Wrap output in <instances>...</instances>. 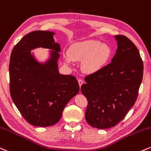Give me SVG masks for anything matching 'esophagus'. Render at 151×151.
I'll list each match as a JSON object with an SVG mask.
<instances>
[{"label": "esophagus", "instance_id": "34e87169", "mask_svg": "<svg viewBox=\"0 0 151 151\" xmlns=\"http://www.w3.org/2000/svg\"><path fill=\"white\" fill-rule=\"evenodd\" d=\"M78 82H79V86L81 87V85L83 84V81H82V79H79V80H78Z\"/></svg>", "mask_w": 151, "mask_h": 151}]
</instances>
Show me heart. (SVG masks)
Here are the masks:
<instances>
[{
	"label": "heart",
	"instance_id": "b5f03b06",
	"mask_svg": "<svg viewBox=\"0 0 151 151\" xmlns=\"http://www.w3.org/2000/svg\"><path fill=\"white\" fill-rule=\"evenodd\" d=\"M70 55L65 54L67 64L73 60L83 61L81 69L86 74H94L105 66L111 55V50L108 45L96 40H88L76 43L70 47Z\"/></svg>",
	"mask_w": 151,
	"mask_h": 151
}]
</instances>
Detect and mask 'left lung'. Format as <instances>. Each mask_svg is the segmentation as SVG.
Masks as SVG:
<instances>
[{
  "instance_id": "obj_1",
  "label": "left lung",
  "mask_w": 151,
  "mask_h": 151,
  "mask_svg": "<svg viewBox=\"0 0 151 151\" xmlns=\"http://www.w3.org/2000/svg\"><path fill=\"white\" fill-rule=\"evenodd\" d=\"M117 49L111 63L85 77L81 91L87 99L85 118L93 127L108 129L122 120L134 105L143 79L139 50L127 36H115Z\"/></svg>"
}]
</instances>
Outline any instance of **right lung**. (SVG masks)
<instances>
[{
	"mask_svg": "<svg viewBox=\"0 0 151 151\" xmlns=\"http://www.w3.org/2000/svg\"><path fill=\"white\" fill-rule=\"evenodd\" d=\"M55 33L35 31L14 47L9 65L10 91L14 105L29 124L50 127L60 119L65 107L79 91L75 77L60 74V45ZM49 49V58L41 63L31 50Z\"/></svg>",
	"mask_w": 151,
	"mask_h": 151,
	"instance_id": "1",
	"label": "right lung"
}]
</instances>
